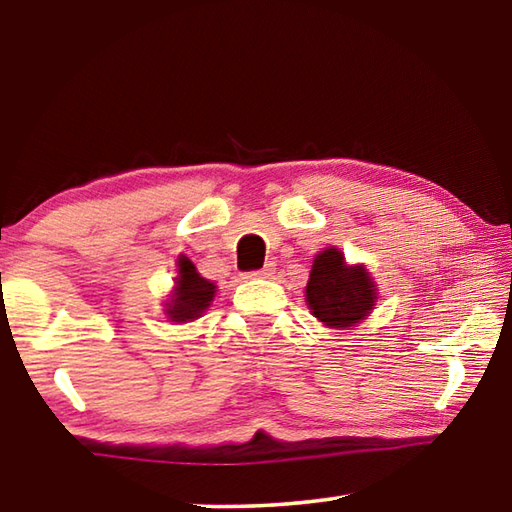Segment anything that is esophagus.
Returning <instances> with one entry per match:
<instances>
[{
	"mask_svg": "<svg viewBox=\"0 0 512 512\" xmlns=\"http://www.w3.org/2000/svg\"><path fill=\"white\" fill-rule=\"evenodd\" d=\"M273 275H275V264L273 262L264 264V268H259V271L248 273V277H264V280H268V277H273Z\"/></svg>",
	"mask_w": 512,
	"mask_h": 512,
	"instance_id": "34e87169",
	"label": "esophagus"
}]
</instances>
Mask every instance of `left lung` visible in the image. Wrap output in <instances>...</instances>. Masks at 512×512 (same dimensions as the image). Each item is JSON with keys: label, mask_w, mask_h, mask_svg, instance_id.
I'll list each match as a JSON object with an SVG mask.
<instances>
[{"label": "left lung", "mask_w": 512, "mask_h": 512, "mask_svg": "<svg viewBox=\"0 0 512 512\" xmlns=\"http://www.w3.org/2000/svg\"><path fill=\"white\" fill-rule=\"evenodd\" d=\"M377 282L366 264H348L336 246L320 250L311 264L305 302L311 316L329 329H352L377 305Z\"/></svg>", "instance_id": "8db88e82"}]
</instances>
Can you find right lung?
Here are the masks:
<instances>
[{
    "mask_svg": "<svg viewBox=\"0 0 512 512\" xmlns=\"http://www.w3.org/2000/svg\"><path fill=\"white\" fill-rule=\"evenodd\" d=\"M214 296L216 284L205 280V277L196 271L194 262L187 255H178L173 287L167 300L162 302V311L167 320L176 325L198 320L207 309H210Z\"/></svg>",
    "mask_w": 512,
    "mask_h": 512,
    "instance_id": "right-lung-1",
    "label": "right lung"
}]
</instances>
